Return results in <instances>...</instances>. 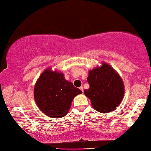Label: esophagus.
Returning a JSON list of instances; mask_svg holds the SVG:
<instances>
[{
  "label": "esophagus",
  "mask_w": 151,
  "mask_h": 151,
  "mask_svg": "<svg viewBox=\"0 0 151 151\" xmlns=\"http://www.w3.org/2000/svg\"><path fill=\"white\" fill-rule=\"evenodd\" d=\"M80 89L82 91L83 93V91H84V90H83V86H81V87H80Z\"/></svg>",
  "instance_id": "34e87169"
}]
</instances>
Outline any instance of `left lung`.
I'll return each instance as SVG.
<instances>
[{
    "label": "left lung",
    "mask_w": 151,
    "mask_h": 151,
    "mask_svg": "<svg viewBox=\"0 0 151 151\" xmlns=\"http://www.w3.org/2000/svg\"><path fill=\"white\" fill-rule=\"evenodd\" d=\"M87 81L90 87L85 95L97 111L109 113L119 106L124 97L123 81L109 65L104 63L90 70Z\"/></svg>",
    "instance_id": "1"
}]
</instances>
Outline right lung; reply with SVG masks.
Instances as JSON below:
<instances>
[{
	"label": "right lung",
	"instance_id": "right-lung-1",
	"mask_svg": "<svg viewBox=\"0 0 151 151\" xmlns=\"http://www.w3.org/2000/svg\"><path fill=\"white\" fill-rule=\"evenodd\" d=\"M82 93L64 78L63 74L45 70L34 88L35 102L43 113L50 118L66 116L74 97Z\"/></svg>",
	"mask_w": 151,
	"mask_h": 151
}]
</instances>
